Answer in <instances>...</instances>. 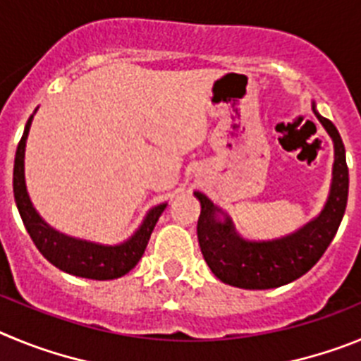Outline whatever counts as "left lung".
I'll return each mask as SVG.
<instances>
[{"label":"left lung","mask_w":361,"mask_h":361,"mask_svg":"<svg viewBox=\"0 0 361 361\" xmlns=\"http://www.w3.org/2000/svg\"><path fill=\"white\" fill-rule=\"evenodd\" d=\"M314 116L333 137L334 168L329 200L324 212L307 226L279 240L247 242L235 233L228 215L224 222H220L216 213L222 212L204 193L195 191L202 206L197 224L200 251L213 275L224 283L244 289L279 288L305 275L333 242L345 213L349 168L345 162V146L336 126L329 119L318 116L317 110Z\"/></svg>","instance_id":"1"}]
</instances>
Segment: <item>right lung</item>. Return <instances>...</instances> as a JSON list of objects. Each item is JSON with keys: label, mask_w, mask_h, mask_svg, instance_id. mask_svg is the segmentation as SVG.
<instances>
[{"label": "right lung", "mask_w": 361, "mask_h": 361, "mask_svg": "<svg viewBox=\"0 0 361 361\" xmlns=\"http://www.w3.org/2000/svg\"><path fill=\"white\" fill-rule=\"evenodd\" d=\"M30 123L32 117L27 121L23 137L16 149L14 199L32 242L36 244L39 253L50 264H54L61 271H66L70 275L92 280H111L126 275L145 255L149 235L157 224L161 213L164 212L166 204L155 206L146 215L145 222L137 229L135 235L119 245H99L94 242L78 240V238L66 237L63 233H57L37 215L28 199L27 186H25V142H27Z\"/></svg>", "instance_id": "add662e5"}]
</instances>
